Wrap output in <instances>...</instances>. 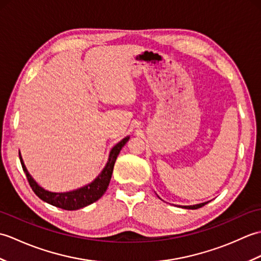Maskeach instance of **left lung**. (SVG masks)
Wrapping results in <instances>:
<instances>
[{
    "label": "left lung",
    "instance_id": "8db88e82",
    "mask_svg": "<svg viewBox=\"0 0 261 261\" xmlns=\"http://www.w3.org/2000/svg\"><path fill=\"white\" fill-rule=\"evenodd\" d=\"M205 204H207V202H205V203H199V204H195V205H185V206H181V207L187 208V210H196V208H199V207L204 206Z\"/></svg>",
    "mask_w": 261,
    "mask_h": 261
}]
</instances>
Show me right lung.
Wrapping results in <instances>:
<instances>
[{
	"label": "right lung",
	"instance_id": "obj_1",
	"mask_svg": "<svg viewBox=\"0 0 261 261\" xmlns=\"http://www.w3.org/2000/svg\"><path fill=\"white\" fill-rule=\"evenodd\" d=\"M129 139H130L129 136L123 138V139L116 143V145L111 149L108 163L95 179H94L92 182H90V184L70 192L56 193V192H50V191L45 190V188H42L29 174V171H28L25 167L23 159H22L20 152H19V157H20L22 168H23V171L27 175L28 181H29L32 191L36 193V195L39 198H41L43 202L54 205V206L56 207L67 210V211H75V210L85 207L87 205L96 202L97 199L101 198L103 196V194L107 192L111 177H112L116 157H118V154L120 153L122 147L125 145Z\"/></svg>",
	"mask_w": 261,
	"mask_h": 261
}]
</instances>
